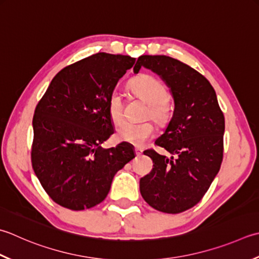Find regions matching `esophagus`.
I'll list each match as a JSON object with an SVG mask.
<instances>
[{"mask_svg": "<svg viewBox=\"0 0 259 259\" xmlns=\"http://www.w3.org/2000/svg\"><path fill=\"white\" fill-rule=\"evenodd\" d=\"M135 154H136V156H140L141 154H143V150L139 148H135Z\"/></svg>", "mask_w": 259, "mask_h": 259, "instance_id": "obj_1", "label": "esophagus"}]
</instances>
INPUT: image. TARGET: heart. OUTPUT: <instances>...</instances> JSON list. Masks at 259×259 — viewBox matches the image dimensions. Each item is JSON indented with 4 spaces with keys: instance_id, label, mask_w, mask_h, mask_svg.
I'll use <instances>...</instances> for the list:
<instances>
[{
    "instance_id": "heart-1",
    "label": "heart",
    "mask_w": 259,
    "mask_h": 259,
    "mask_svg": "<svg viewBox=\"0 0 259 259\" xmlns=\"http://www.w3.org/2000/svg\"><path fill=\"white\" fill-rule=\"evenodd\" d=\"M129 90L136 98L147 103L145 119L150 118L159 126L169 123L173 108L168 100V91L159 79L148 74H143L129 82ZM108 112L114 124L123 119V101L120 93L112 92L108 100ZM154 134V125L150 121L141 123L123 122L116 130V138L123 143L143 146Z\"/></svg>"
}]
</instances>
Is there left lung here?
<instances>
[{
  "label": "left lung",
  "mask_w": 259,
  "mask_h": 259,
  "mask_svg": "<svg viewBox=\"0 0 259 259\" xmlns=\"http://www.w3.org/2000/svg\"><path fill=\"white\" fill-rule=\"evenodd\" d=\"M141 66L169 86L175 109L165 133L155 141L171 156L144 151L154 165L140 179V193L157 211L181 213L199 203L220 169L225 115L209 80L189 65L164 55H143L135 74Z\"/></svg>",
  "instance_id": "obj_1"
}]
</instances>
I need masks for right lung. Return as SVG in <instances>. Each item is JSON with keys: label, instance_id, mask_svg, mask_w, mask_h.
<instances>
[{"label": "right lung", "instance_id": "add662e5", "mask_svg": "<svg viewBox=\"0 0 259 259\" xmlns=\"http://www.w3.org/2000/svg\"><path fill=\"white\" fill-rule=\"evenodd\" d=\"M136 58L99 53L66 66L35 106L31 163L46 193L66 209H90L108 195L118 170L135 158L125 143L100 145L114 133L108 100Z\"/></svg>", "mask_w": 259, "mask_h": 259}]
</instances>
